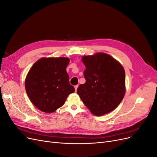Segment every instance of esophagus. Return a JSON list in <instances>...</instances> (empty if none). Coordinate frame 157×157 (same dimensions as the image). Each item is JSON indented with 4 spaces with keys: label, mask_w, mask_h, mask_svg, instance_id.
<instances>
[{
    "label": "esophagus",
    "mask_w": 157,
    "mask_h": 157,
    "mask_svg": "<svg viewBox=\"0 0 157 157\" xmlns=\"http://www.w3.org/2000/svg\"><path fill=\"white\" fill-rule=\"evenodd\" d=\"M78 87V85H76V86H75V91H76V92H77V90Z\"/></svg>",
    "instance_id": "34e87169"
}]
</instances>
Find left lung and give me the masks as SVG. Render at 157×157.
I'll return each instance as SVG.
<instances>
[{
	"instance_id": "left-lung-1",
	"label": "left lung",
	"mask_w": 157,
	"mask_h": 157,
	"mask_svg": "<svg viewBox=\"0 0 157 157\" xmlns=\"http://www.w3.org/2000/svg\"><path fill=\"white\" fill-rule=\"evenodd\" d=\"M86 82L80 84L77 94L89 110L96 116L111 112L125 94V71L110 55L96 53L83 56Z\"/></svg>"
}]
</instances>
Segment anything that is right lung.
Instances as JSON below:
<instances>
[{
  "instance_id": "obj_1",
  "label": "right lung",
  "mask_w": 157,
  "mask_h": 157,
  "mask_svg": "<svg viewBox=\"0 0 157 157\" xmlns=\"http://www.w3.org/2000/svg\"><path fill=\"white\" fill-rule=\"evenodd\" d=\"M67 58H42L33 64L25 81L31 101L41 111L51 113L62 106L75 92L66 67Z\"/></svg>"
}]
</instances>
